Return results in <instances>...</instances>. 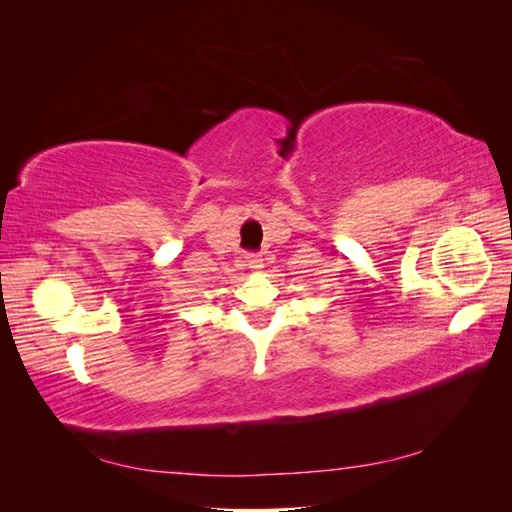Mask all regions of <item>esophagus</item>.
Instances as JSON below:
<instances>
[{
	"label": "esophagus",
	"mask_w": 512,
	"mask_h": 512,
	"mask_svg": "<svg viewBox=\"0 0 512 512\" xmlns=\"http://www.w3.org/2000/svg\"><path fill=\"white\" fill-rule=\"evenodd\" d=\"M247 265H250L252 271H260L265 267V260H262L260 254H247Z\"/></svg>",
	"instance_id": "1"
}]
</instances>
